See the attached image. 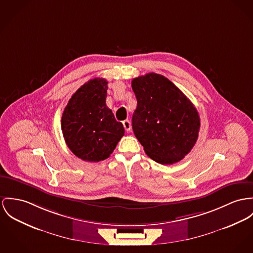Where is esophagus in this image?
Masks as SVG:
<instances>
[{"label":"esophagus","mask_w":253,"mask_h":253,"mask_svg":"<svg viewBox=\"0 0 253 253\" xmlns=\"http://www.w3.org/2000/svg\"><path fill=\"white\" fill-rule=\"evenodd\" d=\"M122 123H123V127H124L125 131L129 132L131 130V123H130V121L129 120H124Z\"/></svg>","instance_id":"34e87169"}]
</instances>
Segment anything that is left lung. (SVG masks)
Masks as SVG:
<instances>
[{
  "label": "left lung",
  "mask_w": 253,
  "mask_h": 253,
  "mask_svg": "<svg viewBox=\"0 0 253 253\" xmlns=\"http://www.w3.org/2000/svg\"><path fill=\"white\" fill-rule=\"evenodd\" d=\"M132 88L137 101L133 131L145 153L162 165L181 161L200 128L194 104L172 82L153 72L133 79Z\"/></svg>",
  "instance_id": "1"
}]
</instances>
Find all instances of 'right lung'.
<instances>
[{
	"label": "right lung",
	"mask_w": 253,
	"mask_h": 253,
	"mask_svg": "<svg viewBox=\"0 0 253 253\" xmlns=\"http://www.w3.org/2000/svg\"><path fill=\"white\" fill-rule=\"evenodd\" d=\"M107 80L94 78L72 95L61 117V131L68 148L86 162H100L113 153L124 136L121 122L106 105Z\"/></svg>",
	"instance_id": "right-lung-1"
}]
</instances>
